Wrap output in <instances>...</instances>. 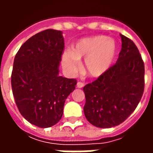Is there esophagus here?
I'll return each mask as SVG.
<instances>
[{
    "label": "esophagus",
    "instance_id": "1",
    "mask_svg": "<svg viewBox=\"0 0 153 153\" xmlns=\"http://www.w3.org/2000/svg\"><path fill=\"white\" fill-rule=\"evenodd\" d=\"M83 86H84V83H82V82H78V83H77V88H83Z\"/></svg>",
    "mask_w": 153,
    "mask_h": 153
}]
</instances>
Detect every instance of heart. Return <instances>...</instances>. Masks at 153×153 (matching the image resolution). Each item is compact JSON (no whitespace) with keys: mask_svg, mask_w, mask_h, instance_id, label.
Returning a JSON list of instances; mask_svg holds the SVG:
<instances>
[{"mask_svg":"<svg viewBox=\"0 0 153 153\" xmlns=\"http://www.w3.org/2000/svg\"><path fill=\"white\" fill-rule=\"evenodd\" d=\"M116 54L115 41L106 36H94L83 38L74 44L71 51L62 54V63L67 72L76 74L84 60V70L93 78L102 76L111 66Z\"/></svg>","mask_w":153,"mask_h":153,"instance_id":"b5f03b06","label":"heart"}]
</instances>
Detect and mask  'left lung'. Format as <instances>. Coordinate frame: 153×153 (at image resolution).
<instances>
[{"instance_id":"8db88e82","label":"left lung","mask_w":153,"mask_h":153,"mask_svg":"<svg viewBox=\"0 0 153 153\" xmlns=\"http://www.w3.org/2000/svg\"><path fill=\"white\" fill-rule=\"evenodd\" d=\"M121 51L116 63L84 86L87 120L98 128L119 125L136 109L144 91V63L134 42L120 34Z\"/></svg>"}]
</instances>
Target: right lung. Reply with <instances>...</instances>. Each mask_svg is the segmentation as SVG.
I'll return each instance as SVG.
<instances>
[{"instance_id": "right-lung-1", "label": "right lung", "mask_w": 153, "mask_h": 153, "mask_svg": "<svg viewBox=\"0 0 153 153\" xmlns=\"http://www.w3.org/2000/svg\"><path fill=\"white\" fill-rule=\"evenodd\" d=\"M64 48L61 31L47 29L28 39L15 55L11 87L16 106L40 128L60 121L65 99L76 86V79L59 75Z\"/></svg>"}]
</instances>
